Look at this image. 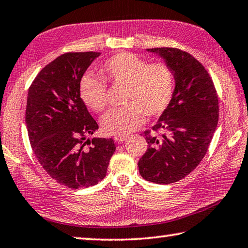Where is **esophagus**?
I'll list each match as a JSON object with an SVG mask.
<instances>
[{
  "label": "esophagus",
  "instance_id": "esophagus-1",
  "mask_svg": "<svg viewBox=\"0 0 248 248\" xmlns=\"http://www.w3.org/2000/svg\"><path fill=\"white\" fill-rule=\"evenodd\" d=\"M127 139H128V137H115V138H114L116 143H123V142H124Z\"/></svg>",
  "mask_w": 248,
  "mask_h": 248
}]
</instances>
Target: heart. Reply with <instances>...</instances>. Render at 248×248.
Listing matches in <instances>:
<instances>
[{"label":"heart","mask_w":248,"mask_h":248,"mask_svg":"<svg viewBox=\"0 0 248 248\" xmlns=\"http://www.w3.org/2000/svg\"><path fill=\"white\" fill-rule=\"evenodd\" d=\"M103 78L112 84L125 85L124 108L110 109L101 118L103 131L108 136L124 137L143 124L145 114L157 117L172 100L175 80L171 67L159 62L150 64L131 53L109 57L101 68ZM81 100L93 111L107 105V85L97 76L84 74L79 81Z\"/></svg>","instance_id":"obj_1"}]
</instances>
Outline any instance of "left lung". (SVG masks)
<instances>
[{"label":"left lung","mask_w":248,"mask_h":248,"mask_svg":"<svg viewBox=\"0 0 248 248\" xmlns=\"http://www.w3.org/2000/svg\"><path fill=\"white\" fill-rule=\"evenodd\" d=\"M173 70L172 100L153 131L144 132L147 151L139 160L142 177L157 184L186 178L204 158L219 118L218 95L205 67L191 54L174 47L147 48Z\"/></svg>","instance_id":"left-lung-1"}]
</instances>
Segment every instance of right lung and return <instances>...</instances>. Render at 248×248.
Masks as SVG:
<instances>
[{"mask_svg":"<svg viewBox=\"0 0 248 248\" xmlns=\"http://www.w3.org/2000/svg\"><path fill=\"white\" fill-rule=\"evenodd\" d=\"M100 55L58 56L38 74L27 97L26 124L35 157L54 180L75 190L102 181L116 150L112 139H87L98 124L79 95L81 77Z\"/></svg>","mask_w":248,"mask_h":248,"instance_id":"right-lung-1","label":"right lung"}]
</instances>
